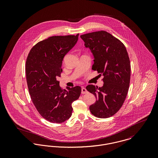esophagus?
I'll use <instances>...</instances> for the list:
<instances>
[{
	"label": "esophagus",
	"instance_id": "esophagus-1",
	"mask_svg": "<svg viewBox=\"0 0 158 158\" xmlns=\"http://www.w3.org/2000/svg\"><path fill=\"white\" fill-rule=\"evenodd\" d=\"M88 92V90H86V88L84 87H82L81 88V94H86Z\"/></svg>",
	"mask_w": 158,
	"mask_h": 158
}]
</instances>
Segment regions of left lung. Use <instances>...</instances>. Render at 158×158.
<instances>
[{"instance_id": "obj_1", "label": "left lung", "mask_w": 158, "mask_h": 158, "mask_svg": "<svg viewBox=\"0 0 158 158\" xmlns=\"http://www.w3.org/2000/svg\"><path fill=\"white\" fill-rule=\"evenodd\" d=\"M94 56L92 69L104 76L102 88L89 85L86 89L96 97L89 106L90 113L98 118H108L122 106L130 86L131 65L124 44L103 30L80 36Z\"/></svg>"}]
</instances>
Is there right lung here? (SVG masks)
Masks as SVG:
<instances>
[{"label":"right lung","instance_id":"obj_1","mask_svg":"<svg viewBox=\"0 0 158 158\" xmlns=\"http://www.w3.org/2000/svg\"><path fill=\"white\" fill-rule=\"evenodd\" d=\"M78 36H54L40 41L31 48L26 60L31 99L40 114L51 123H62L70 117L72 103L81 92L80 86L63 89L57 80L63 72V58L75 45Z\"/></svg>","mask_w":158,"mask_h":158}]
</instances>
